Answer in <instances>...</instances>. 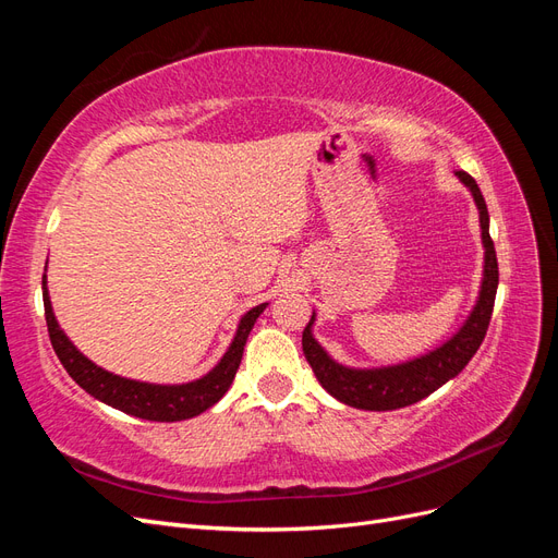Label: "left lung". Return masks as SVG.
Listing matches in <instances>:
<instances>
[{
  "label": "left lung",
  "instance_id": "1",
  "mask_svg": "<svg viewBox=\"0 0 558 558\" xmlns=\"http://www.w3.org/2000/svg\"><path fill=\"white\" fill-rule=\"evenodd\" d=\"M465 189L475 197V205L480 209V226H482V244H484V279L477 305L472 307L470 316L465 318L463 328L456 332L451 340H447L442 347L428 351L426 356H418L408 363L386 365V367H347L342 363L332 361L326 349L320 347L314 335V314L310 324L302 332V351L305 359L312 365L318 384L340 402L349 404L356 410H369V412H386V410H400L424 400L433 391H437L442 384L453 379L461 369L468 365V361L475 356L488 320H492L494 302H496V289H498V260L496 248L488 234V211L486 202L482 197V191L477 181L468 172H456Z\"/></svg>",
  "mask_w": 558,
  "mask_h": 558
}]
</instances>
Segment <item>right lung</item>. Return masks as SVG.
I'll use <instances>...</instances> for the list:
<instances>
[{
    "label": "right lung",
    "mask_w": 558,
    "mask_h": 558,
    "mask_svg": "<svg viewBox=\"0 0 558 558\" xmlns=\"http://www.w3.org/2000/svg\"><path fill=\"white\" fill-rule=\"evenodd\" d=\"M41 289H44V312H46L50 344H53L58 359L64 365L66 373H70V377L83 388V391H88L93 398L102 400L125 414L140 416L146 421L193 418L221 400L230 388L234 375H238L246 337H248L253 324H256V318L267 307V302H263V305L248 310L242 316L232 344L223 353V359L218 361V365L214 369H209L205 377H199L189 384H172L170 386V384H146V381L118 377L113 373H107V369H102L99 365H95L93 361H88L58 326L53 307H50L48 289H46V275L41 279Z\"/></svg>",
    "instance_id": "obj_1"
}]
</instances>
